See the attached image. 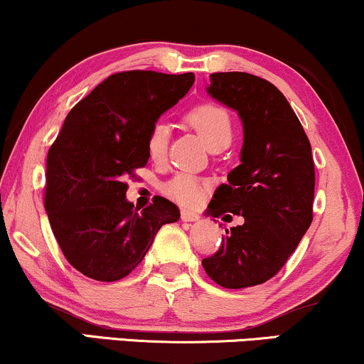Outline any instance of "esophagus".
Listing matches in <instances>:
<instances>
[{
    "label": "esophagus",
    "instance_id": "esophagus-1",
    "mask_svg": "<svg viewBox=\"0 0 364 364\" xmlns=\"http://www.w3.org/2000/svg\"><path fill=\"white\" fill-rule=\"evenodd\" d=\"M181 220H183V222H198V220H200V215L195 213V211L183 210L181 211Z\"/></svg>",
    "mask_w": 364,
    "mask_h": 364
}]
</instances>
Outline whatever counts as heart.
Returning a JSON list of instances; mask_svg holds the SVG:
<instances>
[{
	"mask_svg": "<svg viewBox=\"0 0 364 364\" xmlns=\"http://www.w3.org/2000/svg\"><path fill=\"white\" fill-rule=\"evenodd\" d=\"M186 122L195 129L205 144L211 151L223 148L232 139L233 129L232 119L222 105L213 102L198 104L186 112ZM168 136L169 131L164 124H156L151 129L148 141H146V151L148 156L156 163L164 159L168 151ZM206 190V183L203 179L196 178L191 173H176L174 176L163 185V193L169 200L176 201L183 206H195L201 200Z\"/></svg>",
	"mask_w": 364,
	"mask_h": 364,
	"instance_id": "obj_1",
	"label": "heart"
}]
</instances>
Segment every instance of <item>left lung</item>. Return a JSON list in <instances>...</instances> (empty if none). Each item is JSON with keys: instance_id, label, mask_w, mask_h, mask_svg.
<instances>
[{"instance_id": "1", "label": "left lung", "mask_w": 364, "mask_h": 364, "mask_svg": "<svg viewBox=\"0 0 364 364\" xmlns=\"http://www.w3.org/2000/svg\"><path fill=\"white\" fill-rule=\"evenodd\" d=\"M206 90L237 110L243 124L242 163L228 173V185L215 191L208 208L216 218L242 215L243 223L227 230L222 247L201 264L225 289L252 287L282 269L311 227V142L291 104L269 80L218 72L210 75Z\"/></svg>"}]
</instances>
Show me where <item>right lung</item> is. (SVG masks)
<instances>
[{
  "mask_svg": "<svg viewBox=\"0 0 364 364\" xmlns=\"http://www.w3.org/2000/svg\"><path fill=\"white\" fill-rule=\"evenodd\" d=\"M191 72L114 73L75 104L47 156L45 210L73 269L100 282L129 275L178 206L154 198L144 210L126 200V178L144 168L146 141L161 114L191 89Z\"/></svg>",
  "mask_w": 364,
  "mask_h": 364,
  "instance_id": "add662e5",
  "label": "right lung"
}]
</instances>
